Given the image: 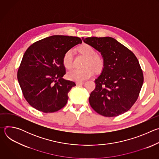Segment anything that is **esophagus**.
<instances>
[{"label": "esophagus", "instance_id": "34e87169", "mask_svg": "<svg viewBox=\"0 0 159 159\" xmlns=\"http://www.w3.org/2000/svg\"><path fill=\"white\" fill-rule=\"evenodd\" d=\"M84 84V82H77L76 85H83Z\"/></svg>", "mask_w": 159, "mask_h": 159}]
</instances>
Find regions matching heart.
<instances>
[{"label": "heart", "mask_w": 159, "mask_h": 159, "mask_svg": "<svg viewBox=\"0 0 159 159\" xmlns=\"http://www.w3.org/2000/svg\"><path fill=\"white\" fill-rule=\"evenodd\" d=\"M79 52L86 57L82 69H74L66 74L69 80L82 82L94 75L96 72H100L104 67V60L101 56L96 54L95 49L87 44H83L79 48ZM63 65L66 69H70L73 66V52L72 50H67L62 59Z\"/></svg>", "instance_id": "heart-1"}]
</instances>
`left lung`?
<instances>
[{
    "label": "left lung",
    "instance_id": "obj_1",
    "mask_svg": "<svg viewBox=\"0 0 159 159\" xmlns=\"http://www.w3.org/2000/svg\"><path fill=\"white\" fill-rule=\"evenodd\" d=\"M82 39L100 52L104 58L102 72L95 80V89L89 99L90 106L105 117H115L127 112L137 101L143 83L137 58L111 37Z\"/></svg>",
    "mask_w": 159,
    "mask_h": 159
}]
</instances>
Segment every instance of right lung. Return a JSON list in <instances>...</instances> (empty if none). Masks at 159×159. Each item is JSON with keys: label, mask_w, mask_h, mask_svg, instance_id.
<instances>
[{"label": "right lung", "mask_w": 159, "mask_h": 159, "mask_svg": "<svg viewBox=\"0 0 159 159\" xmlns=\"http://www.w3.org/2000/svg\"><path fill=\"white\" fill-rule=\"evenodd\" d=\"M76 36L54 35L39 40L26 50L17 70V80L26 101L46 113L58 111L69 99L74 82L62 79L65 53L82 43Z\"/></svg>", "instance_id": "right-lung-1"}]
</instances>
